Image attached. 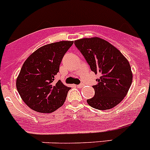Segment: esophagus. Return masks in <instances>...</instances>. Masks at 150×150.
Segmentation results:
<instances>
[{
	"mask_svg": "<svg viewBox=\"0 0 150 150\" xmlns=\"http://www.w3.org/2000/svg\"><path fill=\"white\" fill-rule=\"evenodd\" d=\"M83 86V84H79V85H77V86H76V87H77V88H82Z\"/></svg>",
	"mask_w": 150,
	"mask_h": 150,
	"instance_id": "34e87169",
	"label": "esophagus"
}]
</instances>
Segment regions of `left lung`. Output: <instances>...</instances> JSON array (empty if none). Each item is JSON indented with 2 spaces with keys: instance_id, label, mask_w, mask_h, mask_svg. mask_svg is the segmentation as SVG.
<instances>
[{
  "instance_id": "8db88e82",
  "label": "left lung",
  "mask_w": 150,
  "mask_h": 150,
  "mask_svg": "<svg viewBox=\"0 0 150 150\" xmlns=\"http://www.w3.org/2000/svg\"><path fill=\"white\" fill-rule=\"evenodd\" d=\"M89 64L100 78L93 86L95 95L87 103L95 109L104 110L116 107L124 99L132 83V71L126 58L105 40L83 38L74 41Z\"/></svg>"
}]
</instances>
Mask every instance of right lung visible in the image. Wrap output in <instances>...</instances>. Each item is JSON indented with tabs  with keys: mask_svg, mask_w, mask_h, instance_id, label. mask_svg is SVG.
<instances>
[{
	"mask_svg": "<svg viewBox=\"0 0 150 150\" xmlns=\"http://www.w3.org/2000/svg\"><path fill=\"white\" fill-rule=\"evenodd\" d=\"M73 41H60L41 46L24 62L16 79L23 101L36 112L50 113L62 107L71 88L60 80L54 83L64 55Z\"/></svg>",
	"mask_w": 150,
	"mask_h": 150,
	"instance_id": "obj_1",
	"label": "right lung"
}]
</instances>
